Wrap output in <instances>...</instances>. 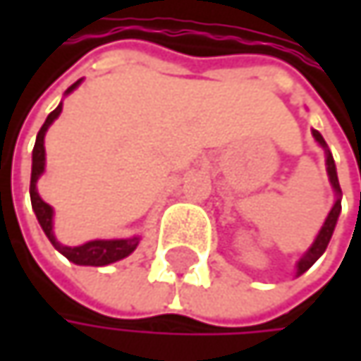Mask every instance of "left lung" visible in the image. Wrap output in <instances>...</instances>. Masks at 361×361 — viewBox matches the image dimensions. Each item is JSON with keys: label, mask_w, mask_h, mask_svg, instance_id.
Instances as JSON below:
<instances>
[{"label": "left lung", "mask_w": 361, "mask_h": 361, "mask_svg": "<svg viewBox=\"0 0 361 361\" xmlns=\"http://www.w3.org/2000/svg\"><path fill=\"white\" fill-rule=\"evenodd\" d=\"M312 133H314V137H316V142L324 148L326 152V171H328V178H330V183H332V190H334V194H336V200H334V204H332V209H330V213H328V217H326L324 226H322V230H320V234L316 236V240H314V245L307 249V252L299 259V263H297V276H301L303 271H307L320 257H322V252L326 251V247H328V243H330V238H332V232H334V226H336V219H338V215H341V185H338V178H336V167H334V159H332V154H330V150H328V146H326L324 137L320 135V131H316V129H312Z\"/></svg>", "instance_id": "1"}]
</instances>
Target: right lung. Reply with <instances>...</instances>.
Returning <instances> with one entry per match:
<instances>
[{
	"label": "right lung",
	"instance_id": "add662e5",
	"mask_svg": "<svg viewBox=\"0 0 361 361\" xmlns=\"http://www.w3.org/2000/svg\"><path fill=\"white\" fill-rule=\"evenodd\" d=\"M81 83V79L77 83H73L66 94H71L77 85ZM62 112V104H58V109L51 110L45 118V123L41 125L39 133H37L35 148H33V169H31V204H33V211L37 215V221L39 226L43 228L45 236L49 238V243L62 252L68 261L77 263V265H94V267H100V265H109L114 263L118 259H125L127 255L135 251L137 243H140V236H131V238H118V240H90L85 245H79V247H64L56 240L54 236V209L41 200L39 192H37V180L39 176L43 173L45 169V146H43V140H45V131L47 127L58 118V114Z\"/></svg>",
	"mask_w": 361,
	"mask_h": 361
}]
</instances>
